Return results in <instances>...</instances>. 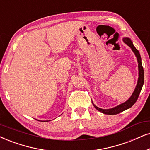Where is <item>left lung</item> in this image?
I'll return each instance as SVG.
<instances>
[{
    "mask_svg": "<svg viewBox=\"0 0 150 150\" xmlns=\"http://www.w3.org/2000/svg\"><path fill=\"white\" fill-rule=\"evenodd\" d=\"M123 42L126 43L128 46H129L132 50L133 51V52L135 54L136 57V59H137L138 62V81L137 84H136V88L134 89L133 93H132L131 97L129 98V99L127 100L126 102H123V103L120 104V105L116 106V107L111 108V109H101V108L98 107L97 106H96L93 104V102H92L93 105L94 106V107L96 108L98 111H99L100 112H101L104 114L107 115H116L117 113H120V112H122V111H125V110L129 109L133 106L136 100H138V96H139L140 93L141 91V89L143 88V84H144V70L143 68V66H142V62H141V55H140V53L138 52V50L135 48L133 44V42H132V40L128 37H124L122 39Z\"/></svg>",
    "mask_w": 150,
    "mask_h": 150,
    "instance_id": "obj_1",
    "label": "left lung"
}]
</instances>
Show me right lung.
<instances>
[{
    "mask_svg": "<svg viewBox=\"0 0 150 150\" xmlns=\"http://www.w3.org/2000/svg\"><path fill=\"white\" fill-rule=\"evenodd\" d=\"M41 122H43V121H41ZM44 122H45V121H44Z\"/></svg>",
    "mask_w": 150,
    "mask_h": 150,
    "instance_id": "add662e5",
    "label": "right lung"
}]
</instances>
